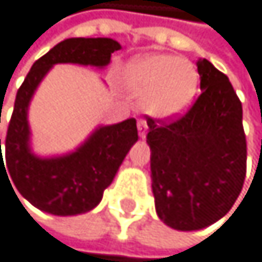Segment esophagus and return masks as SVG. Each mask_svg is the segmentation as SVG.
Masks as SVG:
<instances>
[{"label":"esophagus","mask_w":262,"mask_h":262,"mask_svg":"<svg viewBox=\"0 0 262 262\" xmlns=\"http://www.w3.org/2000/svg\"><path fill=\"white\" fill-rule=\"evenodd\" d=\"M146 132H147V124L144 122V121H138V134H140V137L141 138H144L146 137Z\"/></svg>","instance_id":"obj_1"}]
</instances>
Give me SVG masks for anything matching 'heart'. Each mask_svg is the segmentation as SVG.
Listing matches in <instances>:
<instances>
[{
	"label": "heart",
	"mask_w": 262,
	"mask_h": 262,
	"mask_svg": "<svg viewBox=\"0 0 262 262\" xmlns=\"http://www.w3.org/2000/svg\"><path fill=\"white\" fill-rule=\"evenodd\" d=\"M127 86L143 96L141 106L154 119H173L182 115L196 96L198 72L169 55H146L127 62Z\"/></svg>",
	"instance_id": "1"
}]
</instances>
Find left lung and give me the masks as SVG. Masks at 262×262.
I'll return each instance as SVG.
<instances>
[{
  "label": "left lung",
  "instance_id": "obj_1",
  "mask_svg": "<svg viewBox=\"0 0 262 262\" xmlns=\"http://www.w3.org/2000/svg\"><path fill=\"white\" fill-rule=\"evenodd\" d=\"M201 94L184 116L147 119L150 179L159 219L196 231L219 222L236 203L247 173L242 103L228 77L196 62Z\"/></svg>",
  "mask_w": 262,
  "mask_h": 262
}]
</instances>
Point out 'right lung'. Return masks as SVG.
I'll return each mask as SVG.
<instances>
[{
	"label": "right lung",
	"instance_id": "1",
	"mask_svg": "<svg viewBox=\"0 0 262 262\" xmlns=\"http://www.w3.org/2000/svg\"><path fill=\"white\" fill-rule=\"evenodd\" d=\"M118 50L121 45L108 37L66 39L33 64L18 89L6 135V165L0 149V173L3 168L7 169L6 176L9 174L7 179H12L9 182H14L20 195L43 212L66 217L94 209L105 188L113 182L130 147L137 143L138 130L134 118L100 125L74 152L39 157L33 154L29 144V102L55 64L72 62L102 69Z\"/></svg>",
	"mask_w": 262,
	"mask_h": 262
}]
</instances>
